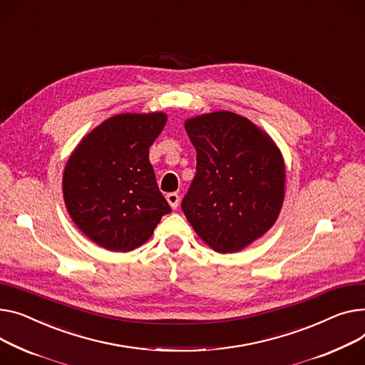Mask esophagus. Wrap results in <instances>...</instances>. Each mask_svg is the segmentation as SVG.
Masks as SVG:
<instances>
[{"label":"esophagus","mask_w":365,"mask_h":365,"mask_svg":"<svg viewBox=\"0 0 365 365\" xmlns=\"http://www.w3.org/2000/svg\"><path fill=\"white\" fill-rule=\"evenodd\" d=\"M165 200H167V202L170 204V207H172L173 210H176L178 207H179V193H176V192H170V193H167L165 195Z\"/></svg>","instance_id":"34e87169"}]
</instances>
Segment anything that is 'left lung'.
Instances as JSON below:
<instances>
[{"instance_id":"obj_1","label":"left lung","mask_w":365,"mask_h":365,"mask_svg":"<svg viewBox=\"0 0 365 365\" xmlns=\"http://www.w3.org/2000/svg\"><path fill=\"white\" fill-rule=\"evenodd\" d=\"M197 175L182 201L193 230L220 254L237 252L277 220L284 200V161L251 120L215 111L186 120Z\"/></svg>"}]
</instances>
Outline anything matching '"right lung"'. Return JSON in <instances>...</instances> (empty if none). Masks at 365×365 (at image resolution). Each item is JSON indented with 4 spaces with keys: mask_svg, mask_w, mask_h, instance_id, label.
I'll use <instances>...</instances> for the list:
<instances>
[{
    "mask_svg": "<svg viewBox=\"0 0 365 365\" xmlns=\"http://www.w3.org/2000/svg\"><path fill=\"white\" fill-rule=\"evenodd\" d=\"M164 113L117 114L88 133L63 173V195L75 225L108 251L128 252L172 211L158 189L150 147Z\"/></svg>",
    "mask_w": 365,
    "mask_h": 365,
    "instance_id": "right-lung-1",
    "label": "right lung"
}]
</instances>
